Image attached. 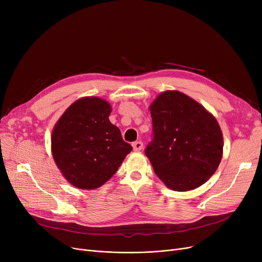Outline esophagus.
<instances>
[{"label":"esophagus","instance_id":"esophagus-1","mask_svg":"<svg viewBox=\"0 0 262 262\" xmlns=\"http://www.w3.org/2000/svg\"><path fill=\"white\" fill-rule=\"evenodd\" d=\"M133 147H134V150H137V152H138V150H141L143 148V143L142 141H136L133 143Z\"/></svg>","mask_w":262,"mask_h":262}]
</instances>
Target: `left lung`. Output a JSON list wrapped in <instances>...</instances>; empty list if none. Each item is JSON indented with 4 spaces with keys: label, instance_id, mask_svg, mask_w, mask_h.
<instances>
[{
    "label": "left lung",
    "instance_id": "1",
    "mask_svg": "<svg viewBox=\"0 0 262 262\" xmlns=\"http://www.w3.org/2000/svg\"><path fill=\"white\" fill-rule=\"evenodd\" d=\"M149 110L153 139L145 155L162 183L174 191H189L207 182L223 155V135L215 118L176 90L160 93Z\"/></svg>",
    "mask_w": 262,
    "mask_h": 262
}]
</instances>
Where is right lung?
<instances>
[{
  "label": "right lung",
  "mask_w": 262,
  "mask_h": 262,
  "mask_svg": "<svg viewBox=\"0 0 262 262\" xmlns=\"http://www.w3.org/2000/svg\"><path fill=\"white\" fill-rule=\"evenodd\" d=\"M112 106L96 96L75 101L55 124L52 155L66 180L78 189L103 186L133 149L108 117Z\"/></svg>",
  "instance_id": "right-lung-1"
}]
</instances>
